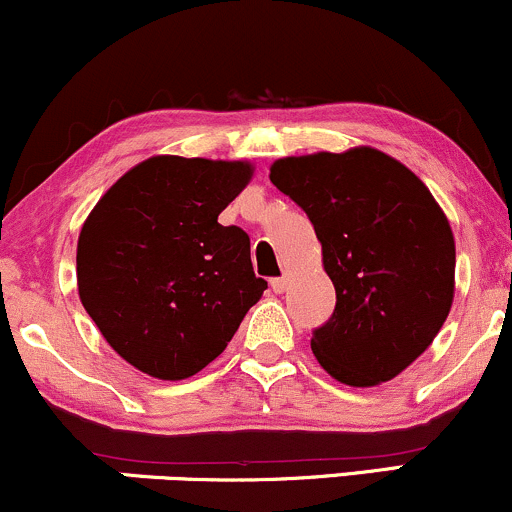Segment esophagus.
Returning a JSON list of instances; mask_svg holds the SVG:
<instances>
[{"label":"esophagus","mask_w":512,"mask_h":512,"mask_svg":"<svg viewBox=\"0 0 512 512\" xmlns=\"http://www.w3.org/2000/svg\"><path fill=\"white\" fill-rule=\"evenodd\" d=\"M286 286H289V281H286V276H279V279H272V291H274V293H284Z\"/></svg>","instance_id":"34e87169"}]
</instances>
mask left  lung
Returning <instances> with one entry per match:
<instances>
[{
    "mask_svg": "<svg viewBox=\"0 0 512 512\" xmlns=\"http://www.w3.org/2000/svg\"><path fill=\"white\" fill-rule=\"evenodd\" d=\"M308 214L337 291L310 349L339 383L375 387L431 346L455 298V238L431 190L397 158L354 146L272 163Z\"/></svg>",
    "mask_w": 512,
    "mask_h": 512,
    "instance_id": "8db88e82",
    "label": "left lung"
}]
</instances>
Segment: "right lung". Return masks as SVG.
Instances as JSON below:
<instances>
[{
    "instance_id": "right-lung-1",
    "label": "right lung",
    "mask_w": 512,
    "mask_h": 512,
    "mask_svg": "<svg viewBox=\"0 0 512 512\" xmlns=\"http://www.w3.org/2000/svg\"><path fill=\"white\" fill-rule=\"evenodd\" d=\"M250 161L151 156L98 199L76 243L86 313L129 366L185 380L226 349L267 281L243 228L219 214L252 180Z\"/></svg>"
}]
</instances>
